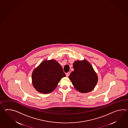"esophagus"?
<instances>
[{
  "label": "esophagus",
  "mask_w": 128,
  "mask_h": 128,
  "mask_svg": "<svg viewBox=\"0 0 128 128\" xmlns=\"http://www.w3.org/2000/svg\"><path fill=\"white\" fill-rule=\"evenodd\" d=\"M70 74V72H67V73H66V76L67 77H68L69 76V75Z\"/></svg>",
  "instance_id": "obj_1"
}]
</instances>
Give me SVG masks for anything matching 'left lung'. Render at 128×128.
Masks as SVG:
<instances>
[{
    "label": "left lung",
    "mask_w": 128,
    "mask_h": 128,
    "mask_svg": "<svg viewBox=\"0 0 128 128\" xmlns=\"http://www.w3.org/2000/svg\"><path fill=\"white\" fill-rule=\"evenodd\" d=\"M73 68L74 71L69 78L74 88L82 93L92 91L96 85L98 78L91 64L85 59L78 60L73 63Z\"/></svg>",
    "instance_id": "1"
}]
</instances>
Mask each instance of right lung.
Wrapping results in <instances>:
<instances>
[{
	"mask_svg": "<svg viewBox=\"0 0 128 128\" xmlns=\"http://www.w3.org/2000/svg\"><path fill=\"white\" fill-rule=\"evenodd\" d=\"M65 76L62 68L56 60H45L32 72V84L37 91L48 94L56 88L60 80Z\"/></svg>",
	"mask_w": 128,
	"mask_h": 128,
	"instance_id": "add662e5",
	"label": "right lung"
}]
</instances>
